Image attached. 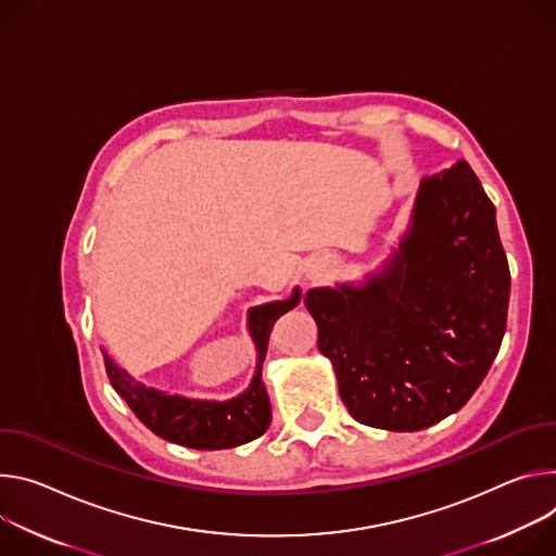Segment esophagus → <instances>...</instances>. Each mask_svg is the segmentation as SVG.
<instances>
[{
    "label": "esophagus",
    "mask_w": 556,
    "mask_h": 556,
    "mask_svg": "<svg viewBox=\"0 0 556 556\" xmlns=\"http://www.w3.org/2000/svg\"><path fill=\"white\" fill-rule=\"evenodd\" d=\"M331 269H333V261L329 256H318V258H312L309 263H306L304 274L312 282H318V280L327 278L331 274Z\"/></svg>",
    "instance_id": "34e87169"
}]
</instances>
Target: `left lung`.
Returning a JSON list of instances; mask_svg holds the SVG:
<instances>
[{
	"instance_id": "left-lung-1",
	"label": "left lung",
	"mask_w": 556,
	"mask_h": 556,
	"mask_svg": "<svg viewBox=\"0 0 556 556\" xmlns=\"http://www.w3.org/2000/svg\"><path fill=\"white\" fill-rule=\"evenodd\" d=\"M510 269L495 205L466 161L424 178L410 223L362 285L304 298L340 397L366 426L413 433L457 413L497 357Z\"/></svg>"
}]
</instances>
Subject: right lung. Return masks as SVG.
<instances>
[{"label": "right lung", "instance_id": "1", "mask_svg": "<svg viewBox=\"0 0 556 556\" xmlns=\"http://www.w3.org/2000/svg\"><path fill=\"white\" fill-rule=\"evenodd\" d=\"M300 298V289L295 287L287 300L252 306L247 314V329L256 344V371L250 387L231 400H192L148 389L103 353L110 384L154 435L172 444L199 451H220L252 442L265 433L271 421V404L263 384V362L269 333L274 323L291 312Z\"/></svg>", "mask_w": 556, "mask_h": 556}]
</instances>
